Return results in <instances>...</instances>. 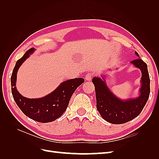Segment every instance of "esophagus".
Instances as JSON below:
<instances>
[{
    "instance_id": "esophagus-1",
    "label": "esophagus",
    "mask_w": 159,
    "mask_h": 159,
    "mask_svg": "<svg viewBox=\"0 0 159 159\" xmlns=\"http://www.w3.org/2000/svg\"><path fill=\"white\" fill-rule=\"evenodd\" d=\"M93 76H94V74L93 73H88L85 75V79L88 81H91Z\"/></svg>"
}]
</instances>
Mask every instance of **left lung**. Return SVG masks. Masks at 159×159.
I'll list each match as a JSON object with an SVG mask.
<instances>
[{
  "instance_id": "obj_1",
  "label": "left lung",
  "mask_w": 159,
  "mask_h": 159,
  "mask_svg": "<svg viewBox=\"0 0 159 159\" xmlns=\"http://www.w3.org/2000/svg\"><path fill=\"white\" fill-rule=\"evenodd\" d=\"M135 54L139 57L137 52ZM142 71L141 95L134 99L121 101L111 92L106 84L101 78H93L97 109L105 121L113 124L127 123L137 117L146 105L150 94V78L147 65L141 58L131 61Z\"/></svg>"
}]
</instances>
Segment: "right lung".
I'll return each instance as SVG.
<instances>
[{"label":"right lung","instance_id":"obj_1","mask_svg":"<svg viewBox=\"0 0 159 159\" xmlns=\"http://www.w3.org/2000/svg\"><path fill=\"white\" fill-rule=\"evenodd\" d=\"M34 51L30 48L19 59L11 75V90L13 98L20 110L29 118L40 123H48L59 118L68 106L75 89L84 82L83 78H75L61 83L52 93L39 99L23 97L16 88V74L21 64Z\"/></svg>","mask_w":159,"mask_h":159}]
</instances>
